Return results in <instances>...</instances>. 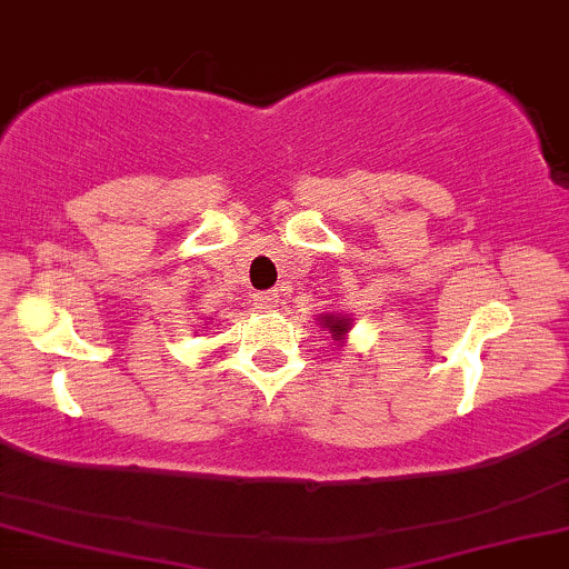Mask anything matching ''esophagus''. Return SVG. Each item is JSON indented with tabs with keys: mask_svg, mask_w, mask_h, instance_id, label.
Segmentation results:
<instances>
[{
	"mask_svg": "<svg viewBox=\"0 0 569 569\" xmlns=\"http://www.w3.org/2000/svg\"><path fill=\"white\" fill-rule=\"evenodd\" d=\"M253 305H259L262 310H272V307H278V293L276 291H262L253 297Z\"/></svg>",
	"mask_w": 569,
	"mask_h": 569,
	"instance_id": "obj_1",
	"label": "esophagus"
}]
</instances>
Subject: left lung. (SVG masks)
I'll return each instance as SVG.
<instances>
[{"label":"left lung","instance_id":"obj_1","mask_svg":"<svg viewBox=\"0 0 569 569\" xmlns=\"http://www.w3.org/2000/svg\"><path fill=\"white\" fill-rule=\"evenodd\" d=\"M348 318H335V316H326L323 321V329L331 331V337H342L345 331H348Z\"/></svg>","mask_w":569,"mask_h":569}]
</instances>
